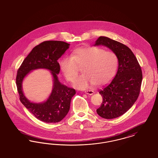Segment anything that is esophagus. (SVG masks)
<instances>
[{"label": "esophagus", "mask_w": 158, "mask_h": 158, "mask_svg": "<svg viewBox=\"0 0 158 158\" xmlns=\"http://www.w3.org/2000/svg\"><path fill=\"white\" fill-rule=\"evenodd\" d=\"M85 94L88 95H93L94 93V92L93 90H85Z\"/></svg>", "instance_id": "obj_1"}]
</instances>
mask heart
Returning a JSON list of instances; mask_svg holds the SVG:
<instances>
[{
    "instance_id": "heart-1",
    "label": "heart",
    "mask_w": 158,
    "mask_h": 158,
    "mask_svg": "<svg viewBox=\"0 0 158 158\" xmlns=\"http://www.w3.org/2000/svg\"><path fill=\"white\" fill-rule=\"evenodd\" d=\"M84 73L74 83L77 88L85 89L94 84L101 85L110 81L116 73L118 58L112 51L91 46L76 49L71 56H65L60 61L61 71L67 81L73 82L82 67Z\"/></svg>"
}]
</instances>
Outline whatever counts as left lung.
Returning a JSON list of instances; mask_svg holds the SVG:
<instances>
[{"label": "left lung", "mask_w": 158, "mask_h": 158, "mask_svg": "<svg viewBox=\"0 0 158 158\" xmlns=\"http://www.w3.org/2000/svg\"><path fill=\"white\" fill-rule=\"evenodd\" d=\"M100 45L114 52L118 61L115 76L99 91L103 102L96 110L101 117L112 119L121 116L133 106L139 94L143 74L136 58L127 46L106 36L98 37L94 46Z\"/></svg>", "instance_id": "8db88e82"}]
</instances>
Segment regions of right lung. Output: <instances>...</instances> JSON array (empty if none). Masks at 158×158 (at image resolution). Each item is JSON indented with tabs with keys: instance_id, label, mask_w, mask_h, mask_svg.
I'll use <instances>...</instances> for the list:
<instances>
[{
	"instance_id": "right-lung-1",
	"label": "right lung",
	"mask_w": 158,
	"mask_h": 158,
	"mask_svg": "<svg viewBox=\"0 0 158 158\" xmlns=\"http://www.w3.org/2000/svg\"><path fill=\"white\" fill-rule=\"evenodd\" d=\"M70 44L61 41H46L37 45L23 61L17 71L16 85L20 100L28 110L40 121L52 123L61 121L68 114L70 102L76 94L74 89L60 82V65L58 60L69 48ZM37 69H46L53 77V86L48 98L41 103L29 101L24 96L22 84L25 77Z\"/></svg>"
}]
</instances>
